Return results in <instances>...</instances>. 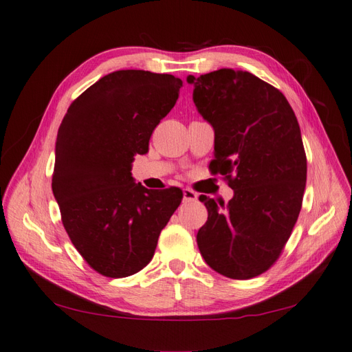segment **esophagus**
Returning a JSON list of instances; mask_svg holds the SVG:
<instances>
[{"mask_svg": "<svg viewBox=\"0 0 352 352\" xmlns=\"http://www.w3.org/2000/svg\"><path fill=\"white\" fill-rule=\"evenodd\" d=\"M183 199L186 202H195V201H197V193L193 192L192 188H184V190H183Z\"/></svg>", "mask_w": 352, "mask_h": 352, "instance_id": "34e87169", "label": "esophagus"}]
</instances>
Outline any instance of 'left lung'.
Here are the masks:
<instances>
[{"mask_svg": "<svg viewBox=\"0 0 352 352\" xmlns=\"http://www.w3.org/2000/svg\"><path fill=\"white\" fill-rule=\"evenodd\" d=\"M197 111L214 129L212 174L224 175L228 205L199 197L208 220L197 247L215 272L250 279L272 266L299 217L306 155L293 108L278 89L247 71L188 76Z\"/></svg>", "mask_w": 352, "mask_h": 352, "instance_id": "obj_1", "label": "left lung"}]
</instances>
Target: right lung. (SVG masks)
Returning a JSON list of instances; mask_svg holds the SVG:
<instances>
[{"instance_id":"obj_1","label":"right lung","mask_w":352,"mask_h":352,"mask_svg":"<svg viewBox=\"0 0 352 352\" xmlns=\"http://www.w3.org/2000/svg\"><path fill=\"white\" fill-rule=\"evenodd\" d=\"M182 86L170 74L114 71L86 89L59 126L52 190L71 242L104 276L146 267L182 204L178 187L148 190L131 174Z\"/></svg>"}]
</instances>
